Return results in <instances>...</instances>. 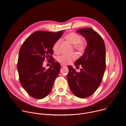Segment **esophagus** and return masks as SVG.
I'll use <instances>...</instances> for the list:
<instances>
[{"label":"esophagus","instance_id":"obj_1","mask_svg":"<svg viewBox=\"0 0 126 126\" xmlns=\"http://www.w3.org/2000/svg\"><path fill=\"white\" fill-rule=\"evenodd\" d=\"M61 66L62 67H66V65H63V64H61Z\"/></svg>","mask_w":126,"mask_h":126}]
</instances>
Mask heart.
<instances>
[{
  "instance_id": "1",
  "label": "heart",
  "mask_w": 126,
  "mask_h": 126,
  "mask_svg": "<svg viewBox=\"0 0 126 126\" xmlns=\"http://www.w3.org/2000/svg\"><path fill=\"white\" fill-rule=\"evenodd\" d=\"M65 39L72 45H74V49L79 53H83L86 49V44L84 42L81 41L82 37L81 36L75 32H70L67 34L65 36ZM61 43V40H56L52 46V50L55 53H58L59 51V47ZM77 56L75 53L72 54H63L58 56L57 60L59 63L63 65L70 64L73 61L76 60Z\"/></svg>"
}]
</instances>
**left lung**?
<instances>
[{
  "mask_svg": "<svg viewBox=\"0 0 126 126\" xmlns=\"http://www.w3.org/2000/svg\"><path fill=\"white\" fill-rule=\"evenodd\" d=\"M85 37L87 45L84 54L75 63L81 66L77 72L71 66H68L67 80L71 90L76 96L85 98L92 95L99 87L106 69V48L101 36L90 28L77 31Z\"/></svg>",
  "mask_w": 126,
  "mask_h": 126,
  "instance_id": "left-lung-1",
  "label": "left lung"
}]
</instances>
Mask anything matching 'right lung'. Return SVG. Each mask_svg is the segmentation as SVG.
<instances>
[{
	"label": "right lung",
	"mask_w": 126,
	"mask_h": 126,
	"mask_svg": "<svg viewBox=\"0 0 126 126\" xmlns=\"http://www.w3.org/2000/svg\"><path fill=\"white\" fill-rule=\"evenodd\" d=\"M63 31L52 32L37 31L25 40L19 52L17 68L22 87L32 97L41 99L51 92L61 69L54 62L52 46L62 35ZM51 60L50 68L42 66L45 59Z\"/></svg>",
	"instance_id": "obj_1"
}]
</instances>
